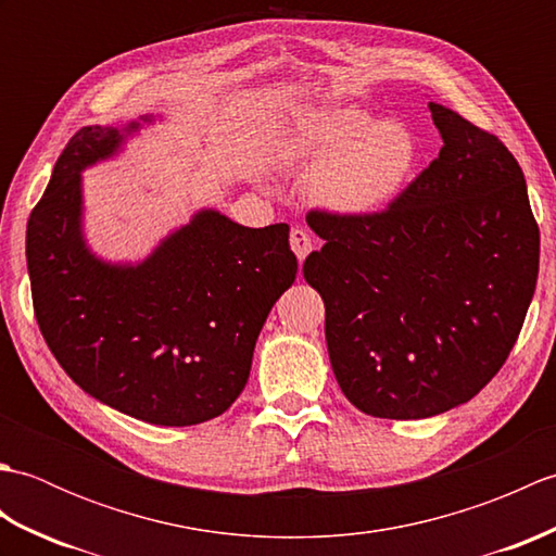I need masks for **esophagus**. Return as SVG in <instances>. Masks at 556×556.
<instances>
[{
    "label": "esophagus",
    "instance_id": "obj_1",
    "mask_svg": "<svg viewBox=\"0 0 556 556\" xmlns=\"http://www.w3.org/2000/svg\"><path fill=\"white\" fill-rule=\"evenodd\" d=\"M289 243H291V248H293V253H296V257H299V263H303L305 257H308V253L313 251V239H311V233L305 231V229H301V227H296V229H291V236H289Z\"/></svg>",
    "mask_w": 556,
    "mask_h": 556
}]
</instances>
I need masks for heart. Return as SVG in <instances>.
<instances>
[{
	"instance_id": "heart-1",
	"label": "heart",
	"mask_w": 556,
	"mask_h": 556,
	"mask_svg": "<svg viewBox=\"0 0 556 556\" xmlns=\"http://www.w3.org/2000/svg\"><path fill=\"white\" fill-rule=\"evenodd\" d=\"M287 152L303 167L315 164L313 195L339 215H368L392 203L420 160L418 138L406 124L344 104L301 114Z\"/></svg>"
}]
</instances>
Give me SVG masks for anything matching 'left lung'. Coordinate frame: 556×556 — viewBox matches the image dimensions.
Instances as JSON below:
<instances>
[{
  "label": "left lung",
  "instance_id": "left-lung-1",
  "mask_svg": "<svg viewBox=\"0 0 556 556\" xmlns=\"http://www.w3.org/2000/svg\"><path fill=\"white\" fill-rule=\"evenodd\" d=\"M442 150L377 215L311 212L325 245L303 277L325 301L341 392L375 418H432L473 399L521 332L540 229L497 136L428 102Z\"/></svg>",
  "mask_w": 556,
  "mask_h": 556
}]
</instances>
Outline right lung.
<instances>
[{"instance_id":"obj_1","label":"right lung","mask_w":556,"mask_h":556,"mask_svg":"<svg viewBox=\"0 0 556 556\" xmlns=\"http://www.w3.org/2000/svg\"><path fill=\"white\" fill-rule=\"evenodd\" d=\"M143 114L83 126L26 229L33 308L64 372L126 416L184 428L222 416L248 382L271 305L296 279L287 224L251 229L203 207L138 263H112L83 229V172L119 155Z\"/></svg>"}]
</instances>
